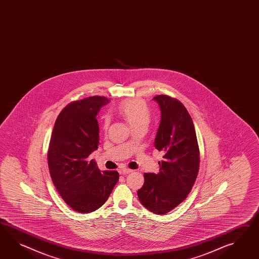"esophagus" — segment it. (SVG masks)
<instances>
[{
    "mask_svg": "<svg viewBox=\"0 0 259 259\" xmlns=\"http://www.w3.org/2000/svg\"><path fill=\"white\" fill-rule=\"evenodd\" d=\"M132 169H129V168H122L121 170H120V174H122V175H126V174H129V173H132Z\"/></svg>",
    "mask_w": 259,
    "mask_h": 259,
    "instance_id": "1",
    "label": "esophagus"
}]
</instances>
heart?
Returning <instances> with one entry per match:
<instances>
[{
    "instance_id": "b5f03b06",
    "label": "heart",
    "mask_w": 259,
    "mask_h": 259,
    "mask_svg": "<svg viewBox=\"0 0 259 259\" xmlns=\"http://www.w3.org/2000/svg\"><path fill=\"white\" fill-rule=\"evenodd\" d=\"M119 113L126 120L132 129L139 126H147L151 121V111L145 103L140 100L123 102L119 107ZM109 117L105 116L103 120L104 129L109 124Z\"/></svg>"
}]
</instances>
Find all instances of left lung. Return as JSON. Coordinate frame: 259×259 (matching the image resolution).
<instances>
[{
    "mask_svg": "<svg viewBox=\"0 0 259 259\" xmlns=\"http://www.w3.org/2000/svg\"><path fill=\"white\" fill-rule=\"evenodd\" d=\"M161 111L154 147L164 152L160 172L145 173L138 191L139 201L155 214H165L186 198L199 169V150L193 120L187 109L166 95L152 98Z\"/></svg>",
    "mask_w": 259,
    "mask_h": 259,
    "instance_id": "obj_1",
    "label": "left lung"
}]
</instances>
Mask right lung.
<instances>
[{
	"mask_svg": "<svg viewBox=\"0 0 259 259\" xmlns=\"http://www.w3.org/2000/svg\"><path fill=\"white\" fill-rule=\"evenodd\" d=\"M107 98L93 96L71 103L53 127L48 162L51 179L65 203L80 213L102 207L119 181L117 171H101L90 154L98 149L96 116Z\"/></svg>",
	"mask_w": 259,
	"mask_h": 259,
	"instance_id": "right-lung-1",
	"label": "right lung"
}]
</instances>
